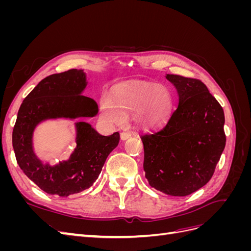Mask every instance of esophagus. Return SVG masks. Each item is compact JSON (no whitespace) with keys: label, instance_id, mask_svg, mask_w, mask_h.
I'll return each mask as SVG.
<instances>
[{"label":"esophagus","instance_id":"esophagus-1","mask_svg":"<svg viewBox=\"0 0 251 251\" xmlns=\"http://www.w3.org/2000/svg\"><path fill=\"white\" fill-rule=\"evenodd\" d=\"M120 137H121V140L126 141V140H127L128 138L131 137V133H128V132H123V133L120 134Z\"/></svg>","mask_w":251,"mask_h":251}]
</instances>
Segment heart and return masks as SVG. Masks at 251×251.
I'll list each match as a JSON object with an SVG mask.
<instances>
[{"label": "heart", "instance_id": "b5f03b06", "mask_svg": "<svg viewBox=\"0 0 251 251\" xmlns=\"http://www.w3.org/2000/svg\"><path fill=\"white\" fill-rule=\"evenodd\" d=\"M174 100L168 88L156 82L130 81L118 85L113 95L101 100L103 118L113 125H121L125 116H135L143 128L163 126L171 117Z\"/></svg>", "mask_w": 251, "mask_h": 251}]
</instances>
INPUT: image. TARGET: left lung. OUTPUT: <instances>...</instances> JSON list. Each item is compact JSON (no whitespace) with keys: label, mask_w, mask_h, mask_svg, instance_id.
<instances>
[{"label":"left lung","mask_w":251,"mask_h":251,"mask_svg":"<svg viewBox=\"0 0 251 251\" xmlns=\"http://www.w3.org/2000/svg\"><path fill=\"white\" fill-rule=\"evenodd\" d=\"M179 102L161 130L141 135L143 170L151 187L184 197L211 179L224 151V111L197 78L166 74Z\"/></svg>","instance_id":"1"}]
</instances>
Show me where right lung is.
<instances>
[{"label": "right lung", "instance_id": "obj_1", "mask_svg": "<svg viewBox=\"0 0 251 251\" xmlns=\"http://www.w3.org/2000/svg\"><path fill=\"white\" fill-rule=\"evenodd\" d=\"M87 86L82 70L71 69L41 80L21 104L12 132V146L20 169L42 191L68 197L93 185L120 136H102L87 123L76 124V149L69 160L43 164L32 149V134L41 121L50 118L93 117L98 105L80 93Z\"/></svg>", "mask_w": 251, "mask_h": 251}]
</instances>
